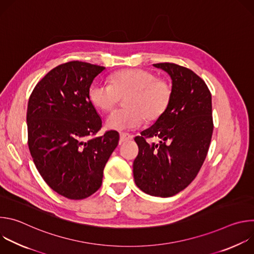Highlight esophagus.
<instances>
[{
    "label": "esophagus",
    "instance_id": "obj_1",
    "mask_svg": "<svg viewBox=\"0 0 254 254\" xmlns=\"http://www.w3.org/2000/svg\"><path fill=\"white\" fill-rule=\"evenodd\" d=\"M132 138V135L129 134V133H127V132H122L120 134V139H121V142H124V141H127V140H130Z\"/></svg>",
    "mask_w": 254,
    "mask_h": 254
}]
</instances>
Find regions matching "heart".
Returning a JSON list of instances; mask_svg holds the SVG:
<instances>
[{
	"instance_id": "heart-1",
	"label": "heart",
	"mask_w": 254,
	"mask_h": 254,
	"mask_svg": "<svg viewBox=\"0 0 254 254\" xmlns=\"http://www.w3.org/2000/svg\"><path fill=\"white\" fill-rule=\"evenodd\" d=\"M125 99L127 108L113 113L106 120L110 129L125 131L138 127L143 119L158 121L169 108L173 98V87L169 81L142 69H127L117 72L111 83L95 81L88 88L91 104L103 113L112 112Z\"/></svg>"
}]
</instances>
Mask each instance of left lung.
Listing matches in <instances>:
<instances>
[{
    "mask_svg": "<svg viewBox=\"0 0 254 254\" xmlns=\"http://www.w3.org/2000/svg\"><path fill=\"white\" fill-rule=\"evenodd\" d=\"M172 78L173 98L167 112L134 137L135 185L144 193L171 197L188 187L207 156L213 132L212 98L205 81L175 63H157ZM154 136L161 140L149 144Z\"/></svg>",
    "mask_w": 254,
    "mask_h": 254,
    "instance_id": "left-lung-1",
    "label": "left lung"
}]
</instances>
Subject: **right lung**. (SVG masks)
I'll return each instance as SVG.
<instances>
[{
    "mask_svg": "<svg viewBox=\"0 0 254 254\" xmlns=\"http://www.w3.org/2000/svg\"><path fill=\"white\" fill-rule=\"evenodd\" d=\"M105 69L70 61L50 70L33 89L27 110L28 146L47 185L72 200L91 196L101 186L103 169L120 135L101 128L88 99L93 79Z\"/></svg>",
    "mask_w": 254,
    "mask_h": 254,
    "instance_id": "right-lung-1",
    "label": "right lung"
}]
</instances>
